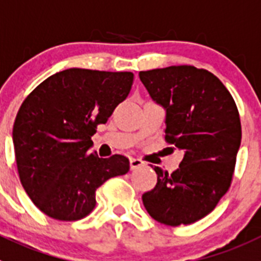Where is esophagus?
<instances>
[{
	"instance_id": "34e87169",
	"label": "esophagus",
	"mask_w": 261,
	"mask_h": 261,
	"mask_svg": "<svg viewBox=\"0 0 261 261\" xmlns=\"http://www.w3.org/2000/svg\"><path fill=\"white\" fill-rule=\"evenodd\" d=\"M144 161L140 159H135V157H133V159H130V168L131 170H136V169L142 168V166H144Z\"/></svg>"
}]
</instances>
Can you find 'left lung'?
Returning <instances> with one entry per match:
<instances>
[{"label":"left lung","instance_id":"obj_1","mask_svg":"<svg viewBox=\"0 0 261 261\" xmlns=\"http://www.w3.org/2000/svg\"><path fill=\"white\" fill-rule=\"evenodd\" d=\"M139 78L165 110L166 142L183 152L171 174L154 166L157 185L143 194V204L161 224H192L229 190L242 139L238 109L221 81L204 69L169 66L140 71Z\"/></svg>","mask_w":261,"mask_h":261}]
</instances>
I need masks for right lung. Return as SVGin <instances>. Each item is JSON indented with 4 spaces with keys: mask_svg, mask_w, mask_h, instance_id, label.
I'll use <instances>...</instances> for the list:
<instances>
[{
    "mask_svg": "<svg viewBox=\"0 0 261 261\" xmlns=\"http://www.w3.org/2000/svg\"><path fill=\"white\" fill-rule=\"evenodd\" d=\"M133 81L128 71L74 67L49 76L23 101L13 127L16 166L23 189L46 216L86 217L96 205V190L128 171L127 157L91 152V136L127 97Z\"/></svg>",
    "mask_w": 261,
    "mask_h": 261,
    "instance_id": "obj_1",
    "label": "right lung"
}]
</instances>
